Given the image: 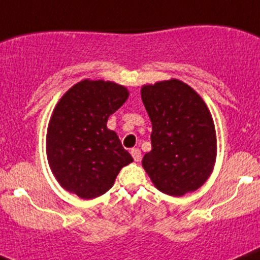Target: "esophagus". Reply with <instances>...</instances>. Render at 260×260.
<instances>
[{
    "label": "esophagus",
    "instance_id": "34e87169",
    "mask_svg": "<svg viewBox=\"0 0 260 260\" xmlns=\"http://www.w3.org/2000/svg\"><path fill=\"white\" fill-rule=\"evenodd\" d=\"M131 154H132L133 159H135V162H140V160H141V151H140V149H137V147H133L132 150H131Z\"/></svg>",
    "mask_w": 260,
    "mask_h": 260
}]
</instances>
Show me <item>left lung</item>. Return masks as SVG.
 I'll return each mask as SVG.
<instances>
[{"mask_svg": "<svg viewBox=\"0 0 260 260\" xmlns=\"http://www.w3.org/2000/svg\"><path fill=\"white\" fill-rule=\"evenodd\" d=\"M141 98L151 120V150L142 167L156 189L174 197L197 190L211 175L216 133L209 107L182 81L144 85Z\"/></svg>", "mask_w": 260, "mask_h": 260, "instance_id": "obj_1", "label": "left lung"}]
</instances>
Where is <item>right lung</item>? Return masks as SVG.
I'll return each mask as SVG.
<instances>
[{
	"label": "right lung",
	"instance_id": "add662e5",
	"mask_svg": "<svg viewBox=\"0 0 260 260\" xmlns=\"http://www.w3.org/2000/svg\"><path fill=\"white\" fill-rule=\"evenodd\" d=\"M128 95L125 86L86 79L60 98L49 121L46 154L63 189L92 200L106 193L119 171L132 162L118 135L106 125Z\"/></svg>",
	"mask_w": 260,
	"mask_h": 260
}]
</instances>
